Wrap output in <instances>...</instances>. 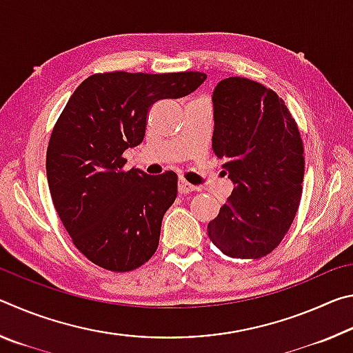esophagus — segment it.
<instances>
[{"label":"esophagus","instance_id":"34e87169","mask_svg":"<svg viewBox=\"0 0 353 353\" xmlns=\"http://www.w3.org/2000/svg\"><path fill=\"white\" fill-rule=\"evenodd\" d=\"M177 190H179V194H188L191 191H194L196 187L193 185L188 183L185 179H179V185H177Z\"/></svg>","mask_w":353,"mask_h":353}]
</instances>
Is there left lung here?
Returning a JSON list of instances; mask_svg holds the SVG:
<instances>
[{"instance_id": "1", "label": "left lung", "mask_w": 353, "mask_h": 353, "mask_svg": "<svg viewBox=\"0 0 353 353\" xmlns=\"http://www.w3.org/2000/svg\"><path fill=\"white\" fill-rule=\"evenodd\" d=\"M212 99V148L235 187L208 236L232 259H261L283 240L301 204V132L283 99L246 77L223 79Z\"/></svg>"}]
</instances>
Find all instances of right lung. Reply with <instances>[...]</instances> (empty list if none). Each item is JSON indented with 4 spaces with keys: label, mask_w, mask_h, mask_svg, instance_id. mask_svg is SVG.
<instances>
[{
    "label": "right lung",
    "mask_w": 353,
    "mask_h": 353,
    "mask_svg": "<svg viewBox=\"0 0 353 353\" xmlns=\"http://www.w3.org/2000/svg\"><path fill=\"white\" fill-rule=\"evenodd\" d=\"M205 79L199 71H112L88 76L71 94L51 132L46 176L63 227L94 265L134 271L157 250L177 176L124 171L123 152L145 139L154 103L187 97Z\"/></svg>",
    "instance_id": "obj_1"
}]
</instances>
